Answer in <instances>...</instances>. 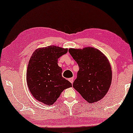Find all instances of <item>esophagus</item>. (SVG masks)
I'll return each mask as SVG.
<instances>
[{"label":"esophagus","mask_w":133,"mask_h":133,"mask_svg":"<svg viewBox=\"0 0 133 133\" xmlns=\"http://www.w3.org/2000/svg\"><path fill=\"white\" fill-rule=\"evenodd\" d=\"M68 80H69V81H70V82L71 83H73V82H74V78H70V79H69Z\"/></svg>","instance_id":"obj_1"}]
</instances>
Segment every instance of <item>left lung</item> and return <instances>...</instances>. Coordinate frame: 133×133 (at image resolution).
Listing matches in <instances>:
<instances>
[{"instance_id": "obj_1", "label": "left lung", "mask_w": 133, "mask_h": 133, "mask_svg": "<svg viewBox=\"0 0 133 133\" xmlns=\"http://www.w3.org/2000/svg\"><path fill=\"white\" fill-rule=\"evenodd\" d=\"M68 51L79 67L74 88L88 102H97L106 95L111 86L110 62L104 54L92 47L70 48Z\"/></svg>"}]
</instances>
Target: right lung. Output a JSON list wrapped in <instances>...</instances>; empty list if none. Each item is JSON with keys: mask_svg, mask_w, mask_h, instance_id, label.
Masks as SVG:
<instances>
[{"mask_svg": "<svg viewBox=\"0 0 133 133\" xmlns=\"http://www.w3.org/2000/svg\"><path fill=\"white\" fill-rule=\"evenodd\" d=\"M68 49L48 46L36 50L29 61L26 73L28 88L36 100L51 105L65 89L71 83L62 76V70L58 66V59L66 54Z\"/></svg>", "mask_w": 133, "mask_h": 133, "instance_id": "right-lung-1", "label": "right lung"}]
</instances>
